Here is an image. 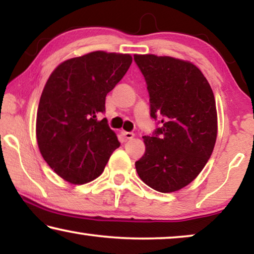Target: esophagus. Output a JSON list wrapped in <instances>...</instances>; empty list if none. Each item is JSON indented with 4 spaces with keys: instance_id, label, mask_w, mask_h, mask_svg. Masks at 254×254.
Masks as SVG:
<instances>
[{
    "instance_id": "1",
    "label": "esophagus",
    "mask_w": 254,
    "mask_h": 254,
    "mask_svg": "<svg viewBox=\"0 0 254 254\" xmlns=\"http://www.w3.org/2000/svg\"><path fill=\"white\" fill-rule=\"evenodd\" d=\"M123 136L125 138V141L131 140V138L134 137V133H131V131H123Z\"/></svg>"
}]
</instances>
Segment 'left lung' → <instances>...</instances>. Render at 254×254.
I'll use <instances>...</instances> for the list:
<instances>
[{"label": "left lung", "instance_id": "8db88e82", "mask_svg": "<svg viewBox=\"0 0 254 254\" xmlns=\"http://www.w3.org/2000/svg\"><path fill=\"white\" fill-rule=\"evenodd\" d=\"M134 61L147 83L150 116L161 119L151 136H143L145 152L135 168L149 187L175 192L196 178L214 150L217 113L213 90L189 61L154 54H135Z\"/></svg>", "mask_w": 254, "mask_h": 254}]
</instances>
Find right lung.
Listing matches in <instances>:
<instances>
[{
    "instance_id": "add662e5",
    "label": "right lung",
    "mask_w": 254,
    "mask_h": 254,
    "mask_svg": "<svg viewBox=\"0 0 254 254\" xmlns=\"http://www.w3.org/2000/svg\"><path fill=\"white\" fill-rule=\"evenodd\" d=\"M129 54L92 52L59 64L47 79L37 113V141L52 170L82 185L102 175L120 142L104 118L105 98L126 74Z\"/></svg>"
}]
</instances>
